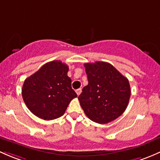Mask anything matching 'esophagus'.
Instances as JSON below:
<instances>
[{
  "instance_id": "34e87169",
  "label": "esophagus",
  "mask_w": 160,
  "mask_h": 160,
  "mask_svg": "<svg viewBox=\"0 0 160 160\" xmlns=\"http://www.w3.org/2000/svg\"><path fill=\"white\" fill-rule=\"evenodd\" d=\"M81 92H82V89H81V88H78V89L76 90V94L78 95V96L80 95Z\"/></svg>"
}]
</instances>
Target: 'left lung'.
<instances>
[{
  "label": "left lung",
  "mask_w": 160,
  "mask_h": 160,
  "mask_svg": "<svg viewBox=\"0 0 160 160\" xmlns=\"http://www.w3.org/2000/svg\"><path fill=\"white\" fill-rule=\"evenodd\" d=\"M88 84L78 100L89 119L105 124L116 119L125 112L131 95L127 78L108 62L84 65Z\"/></svg>",
  "instance_id": "obj_1"
}]
</instances>
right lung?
<instances>
[{
    "label": "right lung",
    "mask_w": 160,
    "mask_h": 160,
    "mask_svg": "<svg viewBox=\"0 0 160 160\" xmlns=\"http://www.w3.org/2000/svg\"><path fill=\"white\" fill-rule=\"evenodd\" d=\"M68 72V65L52 61L26 78L22 97L33 114L44 120L63 116L70 102L77 97Z\"/></svg>",
    "instance_id": "add662e5"
}]
</instances>
